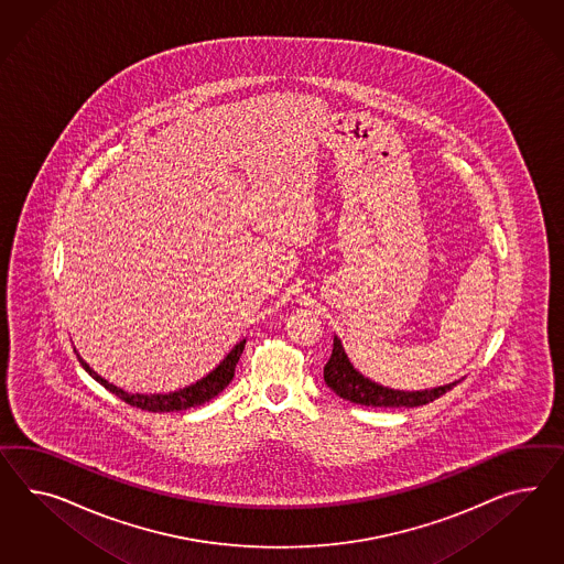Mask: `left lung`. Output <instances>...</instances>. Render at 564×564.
<instances>
[{
	"mask_svg": "<svg viewBox=\"0 0 564 564\" xmlns=\"http://www.w3.org/2000/svg\"><path fill=\"white\" fill-rule=\"evenodd\" d=\"M324 381L328 383L330 390H335L338 397L345 398L349 402L364 404V406H380V409L423 406L426 402H433L443 397L447 390H452L456 386V381H454V383L440 386L433 390H423V392H400V390H390V388L378 386L352 369L345 350L340 347V340L336 336L333 355H330L328 364L324 366Z\"/></svg>",
	"mask_w": 564,
	"mask_h": 564,
	"instance_id": "left-lung-1",
	"label": "left lung"
}]
</instances>
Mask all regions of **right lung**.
Listing matches in <instances>:
<instances>
[{
    "label": "right lung",
    "instance_id": "right-lung-1",
    "mask_svg": "<svg viewBox=\"0 0 564 564\" xmlns=\"http://www.w3.org/2000/svg\"><path fill=\"white\" fill-rule=\"evenodd\" d=\"M243 345L246 340H240L234 349L229 350L228 357L215 367L214 371L198 380L197 383L184 388L181 392H174V394H153V397H145V394H129L121 388L108 383L107 380H102L98 373H94L86 361H82V357L77 355V361L82 364V367L90 373L94 380L98 383H102L107 390H110L117 398H121L122 402L131 404V406H138L141 411L150 412H178L186 411V409H193V406H200L205 402H209L212 398L217 397L221 390L228 388L229 381L234 380V371L236 366L240 361V355H242Z\"/></svg>",
    "mask_w": 564,
    "mask_h": 564
}]
</instances>
